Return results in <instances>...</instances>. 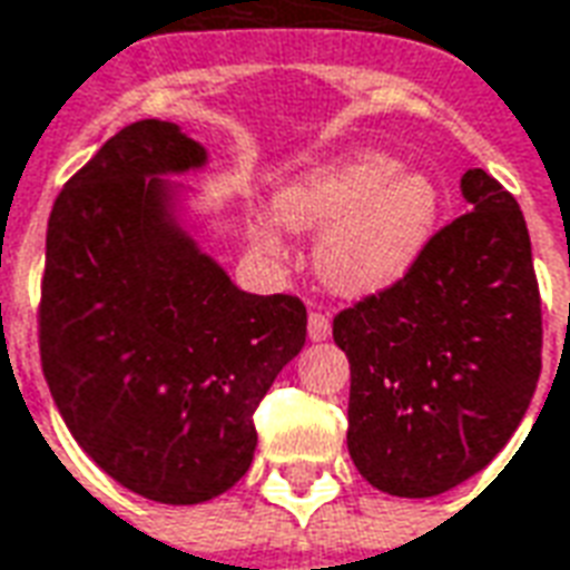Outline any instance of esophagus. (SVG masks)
Here are the masks:
<instances>
[{
	"label": "esophagus",
	"instance_id": "obj_1",
	"mask_svg": "<svg viewBox=\"0 0 570 570\" xmlns=\"http://www.w3.org/2000/svg\"><path fill=\"white\" fill-rule=\"evenodd\" d=\"M306 327H309V340H315V343H322V340L331 336V318L325 313H309Z\"/></svg>",
	"mask_w": 570,
	"mask_h": 570
}]
</instances>
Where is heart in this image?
Segmentation results:
<instances>
[{"instance_id": "b5f03b06", "label": "heart", "mask_w": 570, "mask_h": 570, "mask_svg": "<svg viewBox=\"0 0 570 570\" xmlns=\"http://www.w3.org/2000/svg\"><path fill=\"white\" fill-rule=\"evenodd\" d=\"M440 197L422 173L380 151L352 154L294 181L276 199L291 230L322 234L315 269L327 288L348 297L380 294L413 269L438 224ZM252 239L282 255V239L264 218L252 222Z\"/></svg>"}]
</instances>
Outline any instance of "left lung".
<instances>
[{
    "label": "left lung",
    "mask_w": 570,
    "mask_h": 570,
    "mask_svg": "<svg viewBox=\"0 0 570 570\" xmlns=\"http://www.w3.org/2000/svg\"><path fill=\"white\" fill-rule=\"evenodd\" d=\"M471 203L392 288L334 318L352 364L348 455L397 498H431L483 471L513 438L541 376V291L513 194L483 169Z\"/></svg>",
    "instance_id": "obj_1"
}]
</instances>
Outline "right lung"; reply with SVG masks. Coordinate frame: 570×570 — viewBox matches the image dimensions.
Here are the masks:
<instances>
[{"label":"right lung","instance_id":"right-lung-1","mask_svg":"<svg viewBox=\"0 0 570 570\" xmlns=\"http://www.w3.org/2000/svg\"><path fill=\"white\" fill-rule=\"evenodd\" d=\"M206 166L169 120L115 132L53 203L41 371L78 446L160 504L222 495L255 459V416L306 343V306L248 294L178 224L164 176Z\"/></svg>","mask_w":570,"mask_h":570}]
</instances>
